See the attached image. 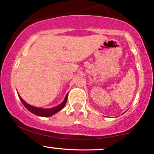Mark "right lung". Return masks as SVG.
<instances>
[{"mask_svg": "<svg viewBox=\"0 0 154 154\" xmlns=\"http://www.w3.org/2000/svg\"><path fill=\"white\" fill-rule=\"evenodd\" d=\"M20 98L22 103L23 104V105H24L25 108H26L27 109H28L30 112H31L32 113H33V114L36 115V116H42V117H50V116H52V115H54L55 113L58 112L60 110H61V109L65 107L66 104V102H67L68 95L66 96L65 99H64V101L61 103V104H59V105L57 106V107L50 108V109H43V108L33 107V106L27 104V103L25 102L21 97Z\"/></svg>", "mask_w": 154, "mask_h": 154, "instance_id": "add662e5", "label": "right lung"}]
</instances>
